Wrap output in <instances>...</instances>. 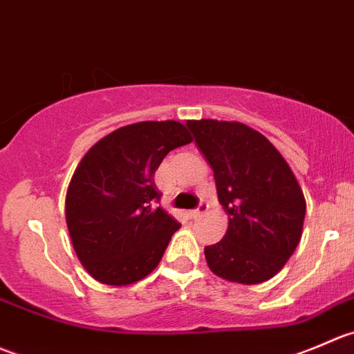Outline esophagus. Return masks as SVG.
<instances>
[{"label":"esophagus","mask_w":354,"mask_h":354,"mask_svg":"<svg viewBox=\"0 0 354 354\" xmlns=\"http://www.w3.org/2000/svg\"><path fill=\"white\" fill-rule=\"evenodd\" d=\"M206 209H208V206H206L205 203H201V205L198 206V209H192V212L189 213V215H191V218L198 220V218H201L203 215H205V213H206Z\"/></svg>","instance_id":"esophagus-1"}]
</instances>
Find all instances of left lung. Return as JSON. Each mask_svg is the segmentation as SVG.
I'll return each mask as SVG.
<instances>
[{
  "instance_id": "8db88e82",
  "label": "left lung",
  "mask_w": 354,
  "mask_h": 354,
  "mask_svg": "<svg viewBox=\"0 0 354 354\" xmlns=\"http://www.w3.org/2000/svg\"><path fill=\"white\" fill-rule=\"evenodd\" d=\"M213 169L216 194L229 216L220 243L205 248L209 270L237 284H261L295 253L306 201L279 149L241 122L187 120Z\"/></svg>"
}]
</instances>
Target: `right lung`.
Returning a JSON list of instances; mask_svg holds the SVG:
<instances>
[{"instance_id": "right-lung-1", "label": "right lung", "mask_w": 354, "mask_h": 354, "mask_svg": "<svg viewBox=\"0 0 354 354\" xmlns=\"http://www.w3.org/2000/svg\"><path fill=\"white\" fill-rule=\"evenodd\" d=\"M192 141L176 120L138 122L104 136L70 178L65 218L72 246L87 274L106 286L134 284L151 274L180 223L156 189L167 155Z\"/></svg>"}]
</instances>
